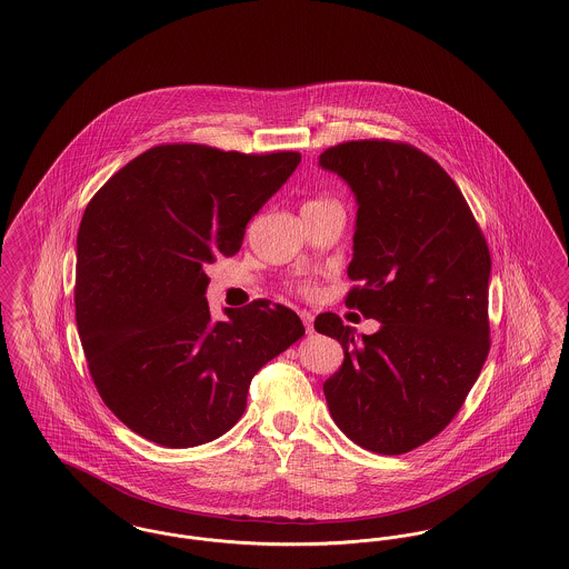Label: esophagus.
Here are the masks:
<instances>
[{"instance_id": "1", "label": "esophagus", "mask_w": 569, "mask_h": 569, "mask_svg": "<svg viewBox=\"0 0 569 569\" xmlns=\"http://www.w3.org/2000/svg\"><path fill=\"white\" fill-rule=\"evenodd\" d=\"M300 319H302V323H305L307 332L311 335V332H313V316H311L309 311H300Z\"/></svg>"}]
</instances>
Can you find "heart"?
Masks as SVG:
<instances>
[{
	"mask_svg": "<svg viewBox=\"0 0 569 569\" xmlns=\"http://www.w3.org/2000/svg\"><path fill=\"white\" fill-rule=\"evenodd\" d=\"M316 203H318V201H316Z\"/></svg>",
	"mask_w": 569,
	"mask_h": 569,
	"instance_id": "1",
	"label": "heart"
}]
</instances>
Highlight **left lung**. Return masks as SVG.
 <instances>
[{
  "mask_svg": "<svg viewBox=\"0 0 569 569\" xmlns=\"http://www.w3.org/2000/svg\"><path fill=\"white\" fill-rule=\"evenodd\" d=\"M319 167L358 203L347 274L360 286L345 302L381 321L360 337L339 316H318L316 330L345 353L323 396L356 445L409 453L451 423L487 360L489 248L457 183L409 143L347 141Z\"/></svg>",
  "mask_w": 569,
  "mask_h": 569,
  "instance_id": "1",
  "label": "left lung"
}]
</instances>
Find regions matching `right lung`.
I'll return each instance as SVG.
<instances>
[{
  "label": "right lung",
  "instance_id": "1",
  "mask_svg": "<svg viewBox=\"0 0 569 569\" xmlns=\"http://www.w3.org/2000/svg\"><path fill=\"white\" fill-rule=\"evenodd\" d=\"M300 162L201 143L150 148L87 204L76 253V321L92 381L116 417L169 449L227 433L253 375L305 335L292 309L253 300L211 318L204 267Z\"/></svg>",
  "mask_w": 569,
  "mask_h": 569
}]
</instances>
